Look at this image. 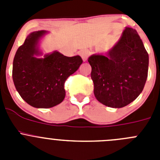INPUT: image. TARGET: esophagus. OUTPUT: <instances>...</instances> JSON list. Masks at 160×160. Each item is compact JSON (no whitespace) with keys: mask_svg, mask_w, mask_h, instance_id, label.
Masks as SVG:
<instances>
[{"mask_svg":"<svg viewBox=\"0 0 160 160\" xmlns=\"http://www.w3.org/2000/svg\"><path fill=\"white\" fill-rule=\"evenodd\" d=\"M78 54L81 56L82 60L84 61V62H86V61L87 60V58H88L89 54H90V53H89V52L87 51V50L83 49V50H80V51L78 52Z\"/></svg>","mask_w":160,"mask_h":160,"instance_id":"1","label":"esophagus"}]
</instances>
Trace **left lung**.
Instances as JSON below:
<instances>
[{
  "label": "left lung",
  "instance_id": "1",
  "mask_svg": "<svg viewBox=\"0 0 160 160\" xmlns=\"http://www.w3.org/2000/svg\"><path fill=\"white\" fill-rule=\"evenodd\" d=\"M94 94L112 108L126 107L136 99L148 78L149 57L138 32L126 27L122 36L105 54L89 57Z\"/></svg>",
  "mask_w": 160,
  "mask_h": 160
}]
</instances>
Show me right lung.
<instances>
[{
  "label": "right lung",
  "instance_id": "right-lung-1",
  "mask_svg": "<svg viewBox=\"0 0 160 160\" xmlns=\"http://www.w3.org/2000/svg\"><path fill=\"white\" fill-rule=\"evenodd\" d=\"M47 31L30 32L17 50L12 63V80L18 92L36 108H50L64 100V84L82 63L80 56L66 57L55 50L42 55L39 42Z\"/></svg>",
  "mask_w": 160,
  "mask_h": 160
}]
</instances>
